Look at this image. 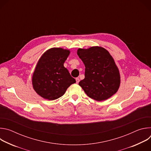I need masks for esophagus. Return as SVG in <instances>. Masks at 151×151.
<instances>
[{
    "label": "esophagus",
    "mask_w": 151,
    "mask_h": 151,
    "mask_svg": "<svg viewBox=\"0 0 151 151\" xmlns=\"http://www.w3.org/2000/svg\"><path fill=\"white\" fill-rule=\"evenodd\" d=\"M79 81H80V80H79V79L78 78H76V83H78L79 82Z\"/></svg>",
    "instance_id": "obj_1"
}]
</instances>
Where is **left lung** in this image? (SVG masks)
I'll return each mask as SVG.
<instances>
[{
    "label": "left lung",
    "mask_w": 151,
    "mask_h": 151,
    "mask_svg": "<svg viewBox=\"0 0 151 151\" xmlns=\"http://www.w3.org/2000/svg\"><path fill=\"white\" fill-rule=\"evenodd\" d=\"M77 54L83 61L85 78L79 85L87 95L97 101L108 99L119 88V69L108 51L101 47L79 48Z\"/></svg>",
    "instance_id": "obj_1"
}]
</instances>
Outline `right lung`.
Returning <instances> with one entry per match:
<instances>
[{"label": "right lung", "mask_w": 151, "mask_h": 151, "mask_svg": "<svg viewBox=\"0 0 151 151\" xmlns=\"http://www.w3.org/2000/svg\"><path fill=\"white\" fill-rule=\"evenodd\" d=\"M70 52L69 50L52 48L39 58L33 74L32 85L36 93L42 98L49 100L57 99L76 82L64 67Z\"/></svg>", "instance_id": "1"}]
</instances>
